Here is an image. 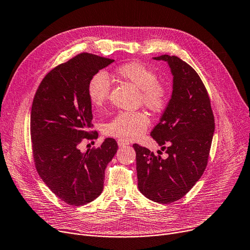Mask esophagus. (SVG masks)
Here are the masks:
<instances>
[{
    "mask_svg": "<svg viewBox=\"0 0 250 250\" xmlns=\"http://www.w3.org/2000/svg\"><path fill=\"white\" fill-rule=\"evenodd\" d=\"M128 145H129V142H128L127 140L122 139V138L118 139V146H128Z\"/></svg>",
    "mask_w": 250,
    "mask_h": 250,
    "instance_id": "obj_1",
    "label": "esophagus"
}]
</instances>
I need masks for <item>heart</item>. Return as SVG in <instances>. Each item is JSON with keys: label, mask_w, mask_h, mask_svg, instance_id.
<instances>
[{"label": "heart", "mask_w": 250, "mask_h": 250, "mask_svg": "<svg viewBox=\"0 0 250 250\" xmlns=\"http://www.w3.org/2000/svg\"><path fill=\"white\" fill-rule=\"evenodd\" d=\"M114 75L140 90L141 103L152 111L162 110L167 103V89L159 83L158 75L153 70L140 62H128L118 66ZM111 84L104 73L94 74L87 86L88 97L93 105L102 106L109 99ZM149 125L148 117L142 112H121L105 125L109 135L122 139H134L146 131Z\"/></svg>", "instance_id": "heart-1"}]
</instances>
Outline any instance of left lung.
<instances>
[{"label": "left lung", "instance_id": "8db88e82", "mask_svg": "<svg viewBox=\"0 0 250 250\" xmlns=\"http://www.w3.org/2000/svg\"><path fill=\"white\" fill-rule=\"evenodd\" d=\"M153 60L168 64L173 75L172 96L150 136L166 150L154 156L133 145L138 189L146 198L171 204L182 198L203 176L215 132V119L206 86L195 70L176 56Z\"/></svg>", "mask_w": 250, "mask_h": 250}]
</instances>
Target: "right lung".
Returning <instances> with one entry per match:
<instances>
[{
	"instance_id": "1",
	"label": "right lung",
	"mask_w": 250,
	"mask_h": 250,
	"mask_svg": "<svg viewBox=\"0 0 250 250\" xmlns=\"http://www.w3.org/2000/svg\"><path fill=\"white\" fill-rule=\"evenodd\" d=\"M113 60L82 53L47 73L35 93L30 135L35 167L44 184L70 206H84L103 192L104 170L117 152L115 139L97 149L78 146L91 139L92 112L87 86Z\"/></svg>"
}]
</instances>
